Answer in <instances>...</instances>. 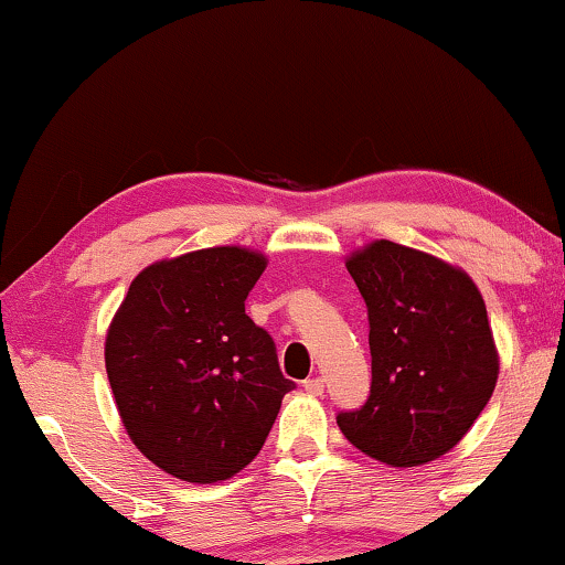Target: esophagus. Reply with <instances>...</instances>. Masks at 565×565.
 I'll return each instance as SVG.
<instances>
[{
    "mask_svg": "<svg viewBox=\"0 0 565 565\" xmlns=\"http://www.w3.org/2000/svg\"><path fill=\"white\" fill-rule=\"evenodd\" d=\"M303 388L311 393V396H321V393H323V381H321V377H308V381H303Z\"/></svg>",
    "mask_w": 565,
    "mask_h": 565,
    "instance_id": "34e87169",
    "label": "esophagus"
}]
</instances>
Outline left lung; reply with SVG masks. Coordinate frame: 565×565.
Returning a JSON list of instances; mask_svg holds the SVG:
<instances>
[{
  "mask_svg": "<svg viewBox=\"0 0 565 565\" xmlns=\"http://www.w3.org/2000/svg\"><path fill=\"white\" fill-rule=\"evenodd\" d=\"M347 269L367 306L373 383L337 424L385 466H424L466 437L497 385L486 303L462 269L385 238L354 252Z\"/></svg>",
  "mask_w": 565,
  "mask_h": 565,
  "instance_id": "left-lung-1",
  "label": "left lung"
}]
</instances>
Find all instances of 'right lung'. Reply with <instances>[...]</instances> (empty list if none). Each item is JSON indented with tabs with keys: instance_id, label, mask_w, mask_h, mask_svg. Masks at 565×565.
<instances>
[{
	"instance_id": "right-lung-1",
	"label": "right lung",
	"mask_w": 565,
	"mask_h": 565,
	"mask_svg": "<svg viewBox=\"0 0 565 565\" xmlns=\"http://www.w3.org/2000/svg\"><path fill=\"white\" fill-rule=\"evenodd\" d=\"M265 267V254L242 246L161 259L130 282L107 329L105 367L122 427L169 476H236L296 388L273 337L244 311Z\"/></svg>"
}]
</instances>
